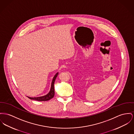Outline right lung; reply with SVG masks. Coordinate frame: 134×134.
Here are the masks:
<instances>
[{"label":"right lung","mask_w":134,"mask_h":134,"mask_svg":"<svg viewBox=\"0 0 134 134\" xmlns=\"http://www.w3.org/2000/svg\"><path fill=\"white\" fill-rule=\"evenodd\" d=\"M58 72L56 73V75L54 76L53 80L52 82V84H51V87L50 92H49V93H48L47 95H46L45 96H43V97H37V98H30V97H28V98H30V99H34V100H38V101H47V100H49L50 99L53 98L54 96V84L55 82V79L57 77V76H58Z\"/></svg>","instance_id":"1"}]
</instances>
